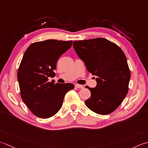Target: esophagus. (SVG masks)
<instances>
[{
  "mask_svg": "<svg viewBox=\"0 0 148 148\" xmlns=\"http://www.w3.org/2000/svg\"><path fill=\"white\" fill-rule=\"evenodd\" d=\"M75 87L78 89H83L84 88V86L79 85V84H76V85H75Z\"/></svg>",
  "mask_w": 148,
  "mask_h": 148,
  "instance_id": "esophagus-1",
  "label": "esophagus"
}]
</instances>
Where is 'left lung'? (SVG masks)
Listing matches in <instances>:
<instances>
[{"label": "left lung", "instance_id": "8db88e82", "mask_svg": "<svg viewBox=\"0 0 148 148\" xmlns=\"http://www.w3.org/2000/svg\"><path fill=\"white\" fill-rule=\"evenodd\" d=\"M73 46L87 71L97 77L95 87H86L91 95L86 106L101 115L112 113L128 91L130 71L124 52L115 43L99 38L75 41Z\"/></svg>", "mask_w": 148, "mask_h": 148}]
</instances>
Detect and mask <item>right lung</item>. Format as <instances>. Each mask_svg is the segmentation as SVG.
<instances>
[{
    "label": "right lung",
    "instance_id": "right-lung-1",
    "mask_svg": "<svg viewBox=\"0 0 148 148\" xmlns=\"http://www.w3.org/2000/svg\"><path fill=\"white\" fill-rule=\"evenodd\" d=\"M72 41L48 40L27 48L20 62L17 77L21 97L30 110L41 118L55 115L61 108L66 93L74 88L70 83L49 82L55 77L57 61L71 48Z\"/></svg>",
    "mask_w": 148,
    "mask_h": 148
}]
</instances>
